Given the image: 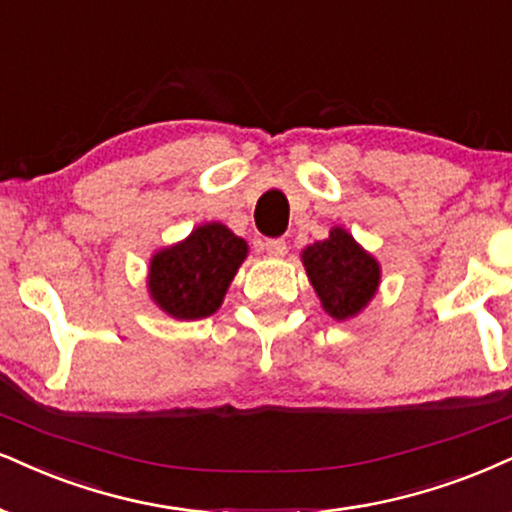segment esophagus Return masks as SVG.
<instances>
[{"mask_svg": "<svg viewBox=\"0 0 512 512\" xmlns=\"http://www.w3.org/2000/svg\"><path fill=\"white\" fill-rule=\"evenodd\" d=\"M266 251H268V256L282 258L287 254V242L285 239H266Z\"/></svg>", "mask_w": 512, "mask_h": 512, "instance_id": "34e87169", "label": "esophagus"}]
</instances>
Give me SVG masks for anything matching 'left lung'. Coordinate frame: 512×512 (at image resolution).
I'll return each instance as SVG.
<instances>
[{
	"instance_id": "8db88e82",
	"label": "left lung",
	"mask_w": 512,
	"mask_h": 512,
	"mask_svg": "<svg viewBox=\"0 0 512 512\" xmlns=\"http://www.w3.org/2000/svg\"><path fill=\"white\" fill-rule=\"evenodd\" d=\"M301 261L325 313L334 320L361 313L380 287V263L344 227H332L330 237L306 246Z\"/></svg>"
}]
</instances>
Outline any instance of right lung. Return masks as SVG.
<instances>
[{"instance_id": "obj_1", "label": "right lung", "mask_w": 512, "mask_h": 512, "mask_svg": "<svg viewBox=\"0 0 512 512\" xmlns=\"http://www.w3.org/2000/svg\"><path fill=\"white\" fill-rule=\"evenodd\" d=\"M249 254L242 237L223 223H206L182 242L156 251L149 263V294L170 318L199 320L223 304L232 277Z\"/></svg>"}]
</instances>
